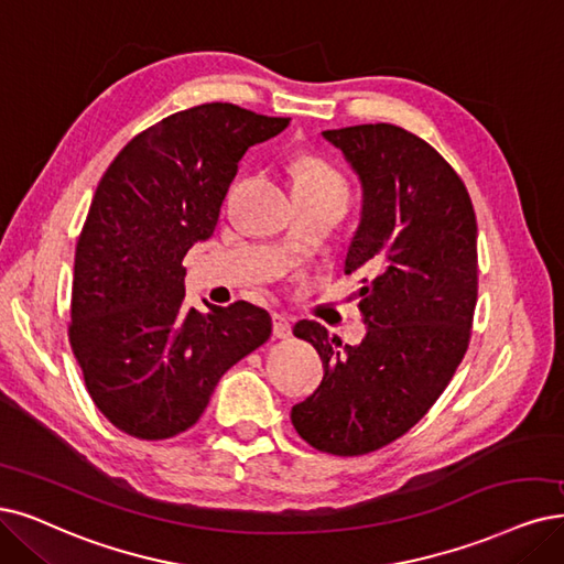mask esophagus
Listing matches in <instances>:
<instances>
[{"label":"esophagus","instance_id":"esophagus-1","mask_svg":"<svg viewBox=\"0 0 564 564\" xmlns=\"http://www.w3.org/2000/svg\"><path fill=\"white\" fill-rule=\"evenodd\" d=\"M271 332H274L276 339H288L293 335V325L283 316V314H274L271 316Z\"/></svg>","mask_w":564,"mask_h":564}]
</instances>
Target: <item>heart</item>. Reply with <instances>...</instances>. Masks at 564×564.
<instances>
[{
	"label": "heart",
	"mask_w": 564,
	"mask_h": 564,
	"mask_svg": "<svg viewBox=\"0 0 564 564\" xmlns=\"http://www.w3.org/2000/svg\"><path fill=\"white\" fill-rule=\"evenodd\" d=\"M293 176L297 191L302 187H346L335 166L316 155H300L293 162Z\"/></svg>",
	"instance_id": "b5f03b06"
}]
</instances>
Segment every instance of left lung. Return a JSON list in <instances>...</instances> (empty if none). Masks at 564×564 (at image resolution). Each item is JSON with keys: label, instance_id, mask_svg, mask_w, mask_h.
<instances>
[{"label": "left lung", "instance_id": "obj_1", "mask_svg": "<svg viewBox=\"0 0 564 564\" xmlns=\"http://www.w3.org/2000/svg\"><path fill=\"white\" fill-rule=\"evenodd\" d=\"M323 137L362 183L344 271L369 274L358 304L367 337L341 346L316 321L295 325L325 373L290 419L308 446L346 457L400 440L463 362L478 293L476 216L453 166L398 124H352Z\"/></svg>", "mask_w": 564, "mask_h": 564}]
</instances>
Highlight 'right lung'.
<instances>
[{"mask_svg": "<svg viewBox=\"0 0 564 564\" xmlns=\"http://www.w3.org/2000/svg\"><path fill=\"white\" fill-rule=\"evenodd\" d=\"M288 122L199 104L137 134L104 172L76 243L69 344L124 434L158 442L193 427L223 373L269 339L260 306L187 308L183 258L214 235L243 153Z\"/></svg>", "mask_w": 564, "mask_h": 564, "instance_id": "obj_1", "label": "right lung"}]
</instances>
